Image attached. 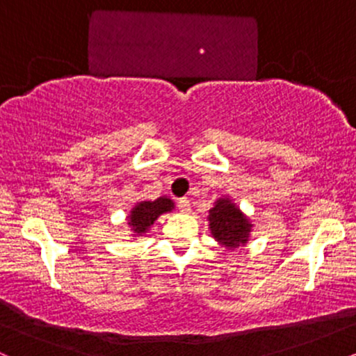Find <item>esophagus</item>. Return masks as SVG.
<instances>
[{
  "label": "esophagus",
  "instance_id": "esophagus-1",
  "mask_svg": "<svg viewBox=\"0 0 356 356\" xmlns=\"http://www.w3.org/2000/svg\"><path fill=\"white\" fill-rule=\"evenodd\" d=\"M177 207H179V211L182 212V214H186V212H189V211H191V202H189V199H187V197L179 199V201H177Z\"/></svg>",
  "mask_w": 356,
  "mask_h": 356
}]
</instances>
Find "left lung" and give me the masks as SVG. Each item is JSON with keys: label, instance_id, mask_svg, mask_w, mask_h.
<instances>
[{"label": "left lung", "instance_id": "left-lung-1", "mask_svg": "<svg viewBox=\"0 0 356 356\" xmlns=\"http://www.w3.org/2000/svg\"><path fill=\"white\" fill-rule=\"evenodd\" d=\"M209 226L214 239L226 248L244 244L251 232V224L246 216L229 199H219L209 211Z\"/></svg>", "mask_w": 356, "mask_h": 356}]
</instances>
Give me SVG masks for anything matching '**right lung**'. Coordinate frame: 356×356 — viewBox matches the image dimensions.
<instances>
[{
    "label": "right lung",
    "mask_w": 356,
    "mask_h": 356,
    "mask_svg": "<svg viewBox=\"0 0 356 356\" xmlns=\"http://www.w3.org/2000/svg\"><path fill=\"white\" fill-rule=\"evenodd\" d=\"M174 202L167 197H159L155 201L138 202L129 216V224L136 234H144L154 224V220L164 212L172 211Z\"/></svg>",
    "instance_id": "right-lung-1"
}]
</instances>
